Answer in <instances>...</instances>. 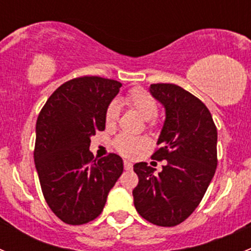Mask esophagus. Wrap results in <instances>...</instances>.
Wrapping results in <instances>:
<instances>
[{
	"mask_svg": "<svg viewBox=\"0 0 251 251\" xmlns=\"http://www.w3.org/2000/svg\"><path fill=\"white\" fill-rule=\"evenodd\" d=\"M124 168H125V170H132V168H133V165H132V163H130V161H127V160H125L124 161Z\"/></svg>",
	"mask_w": 251,
	"mask_h": 251,
	"instance_id": "1",
	"label": "esophagus"
}]
</instances>
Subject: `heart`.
<instances>
[{
	"label": "heart",
	"instance_id": "1",
	"mask_svg": "<svg viewBox=\"0 0 251 251\" xmlns=\"http://www.w3.org/2000/svg\"><path fill=\"white\" fill-rule=\"evenodd\" d=\"M124 103L140 113L142 118L146 119L151 125L155 123V115L158 111V104L153 96L141 88H135L124 97ZM120 114V108L116 102H111L105 109V125L113 127L116 124ZM148 141L144 137H133L130 135H120L115 140V148L120 154L125 156H133L143 147L147 146Z\"/></svg>",
	"mask_w": 251,
	"mask_h": 251
}]
</instances>
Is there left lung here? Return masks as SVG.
I'll return each mask as SVG.
<instances>
[{
    "label": "left lung",
    "mask_w": 251,
    "mask_h": 251,
    "mask_svg": "<svg viewBox=\"0 0 251 251\" xmlns=\"http://www.w3.org/2000/svg\"><path fill=\"white\" fill-rule=\"evenodd\" d=\"M149 92L165 109L160 148L151 158L168 164L158 174L147 163L133 165L140 179L133 203L147 221L173 227L196 210L214 177L217 130L204 103L179 86L154 83Z\"/></svg>",
    "instance_id": "8db88e82"
}]
</instances>
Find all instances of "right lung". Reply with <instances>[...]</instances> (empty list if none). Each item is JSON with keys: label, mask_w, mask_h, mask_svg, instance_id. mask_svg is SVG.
Returning <instances> with one entry per match:
<instances>
[{"label": "right lung", "mask_w": 251, "mask_h": 251, "mask_svg": "<svg viewBox=\"0 0 251 251\" xmlns=\"http://www.w3.org/2000/svg\"><path fill=\"white\" fill-rule=\"evenodd\" d=\"M119 81L82 76L68 81L47 100L36 121L35 166L48 206L68 225L100 216L124 171L123 159H93L91 137L105 128V109Z\"/></svg>", "instance_id": "add662e5"}]
</instances>
